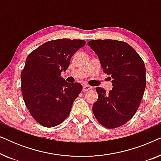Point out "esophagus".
I'll use <instances>...</instances> for the list:
<instances>
[{
  "label": "esophagus",
  "instance_id": "esophagus-1",
  "mask_svg": "<svg viewBox=\"0 0 161 161\" xmlns=\"http://www.w3.org/2000/svg\"><path fill=\"white\" fill-rule=\"evenodd\" d=\"M90 89H92V87L89 85H83V92H86V91H89Z\"/></svg>",
  "mask_w": 161,
  "mask_h": 161
}]
</instances>
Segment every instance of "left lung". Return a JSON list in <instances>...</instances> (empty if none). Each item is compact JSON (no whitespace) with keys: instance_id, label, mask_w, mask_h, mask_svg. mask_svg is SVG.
<instances>
[{"instance_id":"8db88e82","label":"left lung","mask_w":161,"mask_h":161,"mask_svg":"<svg viewBox=\"0 0 161 161\" xmlns=\"http://www.w3.org/2000/svg\"><path fill=\"white\" fill-rule=\"evenodd\" d=\"M88 45L97 55L103 72L111 75L113 86L108 94L104 89L96 88L98 99L92 107L94 115L107 128L122 126L134 116L144 95V61L125 42L97 39L89 41Z\"/></svg>"}]
</instances>
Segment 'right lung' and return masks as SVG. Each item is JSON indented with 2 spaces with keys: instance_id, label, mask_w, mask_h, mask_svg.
<instances>
[{
  "instance_id": "1",
  "label": "right lung",
  "mask_w": 161,
  "mask_h": 161,
  "mask_svg": "<svg viewBox=\"0 0 161 161\" xmlns=\"http://www.w3.org/2000/svg\"><path fill=\"white\" fill-rule=\"evenodd\" d=\"M85 44L82 39H55L39 46L26 58L21 72L23 97L31 115L42 126L63 122L82 91L80 83H67L61 73Z\"/></svg>"
}]
</instances>
